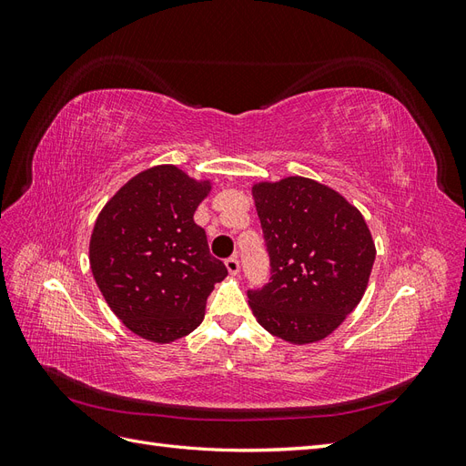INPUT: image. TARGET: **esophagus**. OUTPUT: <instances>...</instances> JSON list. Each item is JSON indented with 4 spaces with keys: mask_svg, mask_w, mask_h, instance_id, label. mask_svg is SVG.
Segmentation results:
<instances>
[{
    "mask_svg": "<svg viewBox=\"0 0 466 466\" xmlns=\"http://www.w3.org/2000/svg\"><path fill=\"white\" fill-rule=\"evenodd\" d=\"M225 268H228V272L231 274V276H237L238 274V258L237 257H231V258H228L225 260Z\"/></svg>",
    "mask_w": 466,
    "mask_h": 466,
    "instance_id": "1",
    "label": "esophagus"
}]
</instances>
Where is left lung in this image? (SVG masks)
I'll list each match as a JSON object with an SVG mask.
<instances>
[{
  "label": "left lung",
  "instance_id": "obj_1",
  "mask_svg": "<svg viewBox=\"0 0 466 466\" xmlns=\"http://www.w3.org/2000/svg\"><path fill=\"white\" fill-rule=\"evenodd\" d=\"M270 281L248 291L260 327L289 344L332 334L361 301L375 262L371 231L356 206L305 177L252 185Z\"/></svg>",
  "mask_w": 466,
  "mask_h": 466
}]
</instances>
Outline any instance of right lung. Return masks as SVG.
I'll return each mask as SVG.
<instances>
[{
  "mask_svg": "<svg viewBox=\"0 0 466 466\" xmlns=\"http://www.w3.org/2000/svg\"><path fill=\"white\" fill-rule=\"evenodd\" d=\"M211 190L175 165L137 173L98 214L89 243L91 272L126 329L168 344L190 334L228 268L209 255L194 211Z\"/></svg>",
  "mask_w": 466,
  "mask_h": 466,
  "instance_id": "right-lung-1",
  "label": "right lung"
}]
</instances>
